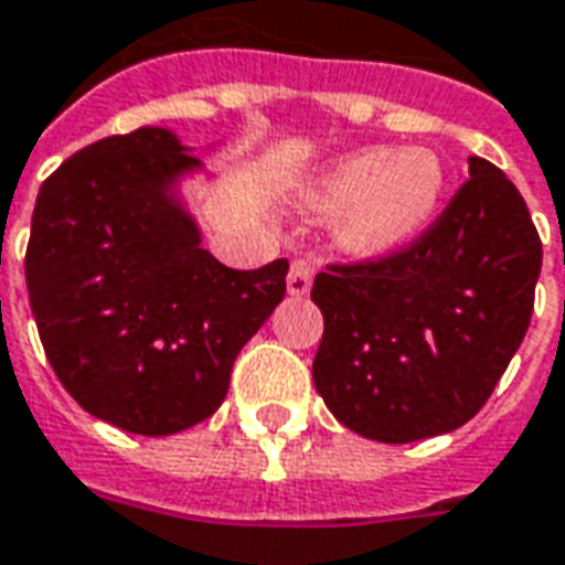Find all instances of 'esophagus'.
Instances as JSON below:
<instances>
[{
  "label": "esophagus",
  "instance_id": "34e87169",
  "mask_svg": "<svg viewBox=\"0 0 565 565\" xmlns=\"http://www.w3.org/2000/svg\"><path fill=\"white\" fill-rule=\"evenodd\" d=\"M311 281H315V266L308 263V259H294V266H290V275H287V290L290 296H308L311 290Z\"/></svg>",
  "mask_w": 565,
  "mask_h": 565
}]
</instances>
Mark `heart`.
Here are the masks:
<instances>
[{
  "instance_id": "1",
  "label": "heart",
  "mask_w": 565,
  "mask_h": 565,
  "mask_svg": "<svg viewBox=\"0 0 565 565\" xmlns=\"http://www.w3.org/2000/svg\"><path fill=\"white\" fill-rule=\"evenodd\" d=\"M441 193L445 166L433 150L366 148L311 174L299 190V205L311 214H339V245L360 257H379L424 233Z\"/></svg>"
}]
</instances>
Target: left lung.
<instances>
[{"label":"left lung","instance_id":"8db88e82","mask_svg":"<svg viewBox=\"0 0 565 565\" xmlns=\"http://www.w3.org/2000/svg\"><path fill=\"white\" fill-rule=\"evenodd\" d=\"M539 271L518 186L469 157V181L415 245L315 278L323 339L311 375L327 408L387 445L472 420L526 335Z\"/></svg>","mask_w":565,"mask_h":565}]
</instances>
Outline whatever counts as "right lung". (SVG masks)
Listing matches in <instances>:
<instances>
[{
    "label": "right lung",
    "instance_id": "right-lung-1",
    "mask_svg": "<svg viewBox=\"0 0 565 565\" xmlns=\"http://www.w3.org/2000/svg\"><path fill=\"white\" fill-rule=\"evenodd\" d=\"M141 127L68 157L39 190L26 290L44 354L72 399L136 436L211 417L247 339L287 290V259L223 266L181 199L202 160Z\"/></svg>",
    "mask_w": 565,
    "mask_h": 565
}]
</instances>
